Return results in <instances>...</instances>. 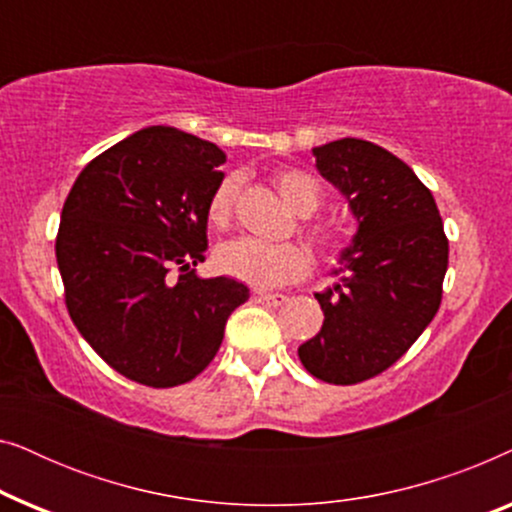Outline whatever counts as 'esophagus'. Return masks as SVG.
I'll use <instances>...</instances> for the list:
<instances>
[{
    "instance_id": "esophagus-1",
    "label": "esophagus",
    "mask_w": 512,
    "mask_h": 512,
    "mask_svg": "<svg viewBox=\"0 0 512 512\" xmlns=\"http://www.w3.org/2000/svg\"><path fill=\"white\" fill-rule=\"evenodd\" d=\"M256 298H258V300H263V303L272 305V307H279V305H284V303H286V296H284V293H265V291H258V293H256Z\"/></svg>"
}]
</instances>
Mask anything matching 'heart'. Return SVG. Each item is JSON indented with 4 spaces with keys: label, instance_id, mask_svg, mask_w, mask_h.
<instances>
[{
    "label": "heart",
    "instance_id": "1",
    "mask_svg": "<svg viewBox=\"0 0 512 512\" xmlns=\"http://www.w3.org/2000/svg\"><path fill=\"white\" fill-rule=\"evenodd\" d=\"M275 184L279 195L293 212L300 216L317 212L321 191L312 177H307L303 172L286 170L277 174ZM237 193H240V177L237 174H226L214 186L207 202V216L216 228H223L230 221ZM307 235L324 256H333L342 247L338 230L328 226H310ZM214 263L223 275L240 279L244 284L256 286V289H275V286H284L303 277L310 258L296 242H268L261 240V237L240 235L216 247Z\"/></svg>",
    "mask_w": 512,
    "mask_h": 512
}]
</instances>
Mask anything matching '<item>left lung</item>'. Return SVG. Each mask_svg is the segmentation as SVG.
<instances>
[{
  "instance_id": "8db88e82",
  "label": "left lung",
  "mask_w": 512,
  "mask_h": 512,
  "mask_svg": "<svg viewBox=\"0 0 512 512\" xmlns=\"http://www.w3.org/2000/svg\"><path fill=\"white\" fill-rule=\"evenodd\" d=\"M312 153L345 195L356 233L333 268L340 282L314 293L324 326L298 356L317 380L356 384L401 359L436 317L447 237L431 191L394 153L356 137Z\"/></svg>"
}]
</instances>
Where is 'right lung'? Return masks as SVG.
Returning a JSON list of instances; mask_svg holds the SVG:
<instances>
[{"label":"right lung","mask_w":512,"mask_h":512,"mask_svg":"<svg viewBox=\"0 0 512 512\" xmlns=\"http://www.w3.org/2000/svg\"><path fill=\"white\" fill-rule=\"evenodd\" d=\"M223 163L216 144L151 125L90 160L67 195L55 256L69 317L128 380L191 382L249 298L242 282L195 272Z\"/></svg>","instance_id":"right-lung-1"}]
</instances>
